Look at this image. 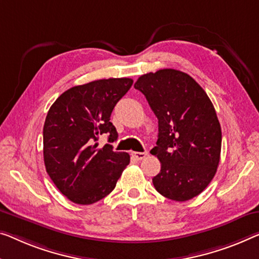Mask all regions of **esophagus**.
<instances>
[{"instance_id":"obj_1","label":"esophagus","mask_w":259,"mask_h":259,"mask_svg":"<svg viewBox=\"0 0 259 259\" xmlns=\"http://www.w3.org/2000/svg\"><path fill=\"white\" fill-rule=\"evenodd\" d=\"M131 156H133L136 160H143L146 156H148V152H133Z\"/></svg>"}]
</instances>
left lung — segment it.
Instances as JSON below:
<instances>
[{"mask_svg": "<svg viewBox=\"0 0 259 259\" xmlns=\"http://www.w3.org/2000/svg\"><path fill=\"white\" fill-rule=\"evenodd\" d=\"M158 118V140L151 150L161 163L152 183L175 201L199 195L214 178L222 133L206 92L186 73L172 68L146 73L135 82Z\"/></svg>", "mask_w": 259, "mask_h": 259, "instance_id": "obj_1", "label": "left lung"}]
</instances>
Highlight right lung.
<instances>
[{
  "mask_svg": "<svg viewBox=\"0 0 259 259\" xmlns=\"http://www.w3.org/2000/svg\"><path fill=\"white\" fill-rule=\"evenodd\" d=\"M133 79L95 80L64 92L50 108L43 129L46 172L72 202L92 204L116 186L130 163L126 152L113 145L98 148L101 135L117 140L111 111L133 86Z\"/></svg>",
  "mask_w": 259,
  "mask_h": 259,
  "instance_id": "1",
  "label": "right lung"
}]
</instances>
